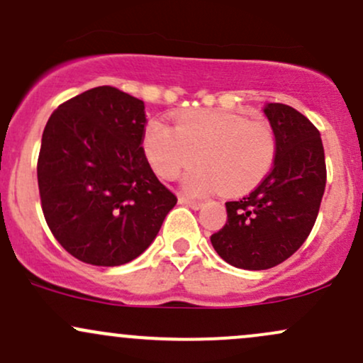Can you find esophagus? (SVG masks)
Wrapping results in <instances>:
<instances>
[{
    "label": "esophagus",
    "instance_id": "1",
    "mask_svg": "<svg viewBox=\"0 0 363 363\" xmlns=\"http://www.w3.org/2000/svg\"><path fill=\"white\" fill-rule=\"evenodd\" d=\"M180 203H183V206H189V207H192V209H201L202 207V202H199V201H192V199H186V197H180Z\"/></svg>",
    "mask_w": 363,
    "mask_h": 363
}]
</instances>
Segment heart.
<instances>
[{"label": "heart", "instance_id": "1", "mask_svg": "<svg viewBox=\"0 0 363 363\" xmlns=\"http://www.w3.org/2000/svg\"><path fill=\"white\" fill-rule=\"evenodd\" d=\"M142 147L149 164L164 180H174L197 161L201 168L185 180L189 192L203 194L219 186L226 195H242L269 174L278 140L267 121L202 109L182 115L174 130L162 121H150Z\"/></svg>", "mask_w": 363, "mask_h": 363}]
</instances>
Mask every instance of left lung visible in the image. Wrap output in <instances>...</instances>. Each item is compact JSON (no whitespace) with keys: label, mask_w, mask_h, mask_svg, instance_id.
Instances as JSON below:
<instances>
[{"label":"left lung","mask_w":363,"mask_h":363,"mask_svg":"<svg viewBox=\"0 0 363 363\" xmlns=\"http://www.w3.org/2000/svg\"><path fill=\"white\" fill-rule=\"evenodd\" d=\"M264 113L278 140L274 166L257 189L226 202V225L211 236L221 259L248 271L278 266L302 247L325 189L319 130L291 106L269 103Z\"/></svg>","instance_id":"left-lung-1"}]
</instances>
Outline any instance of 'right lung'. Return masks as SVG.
<instances>
[{"instance_id": "right-lung-1", "label": "right lung", "mask_w": 363, "mask_h": 363, "mask_svg": "<svg viewBox=\"0 0 363 363\" xmlns=\"http://www.w3.org/2000/svg\"><path fill=\"white\" fill-rule=\"evenodd\" d=\"M144 101L101 85L60 104L43 132L40 207L60 245L85 264L138 257L177 203L144 154Z\"/></svg>"}]
</instances>
